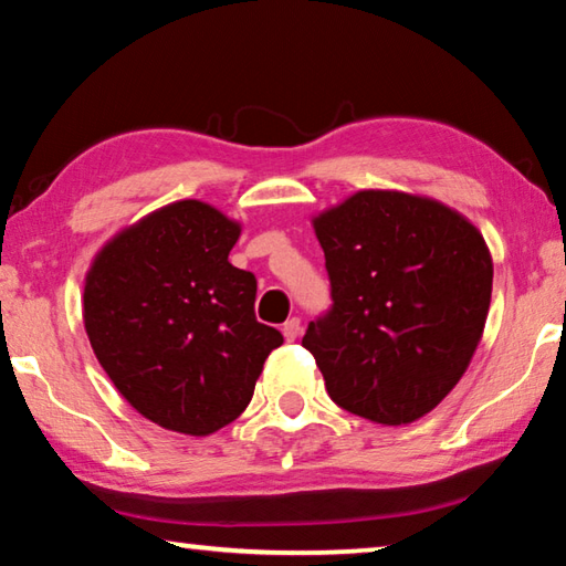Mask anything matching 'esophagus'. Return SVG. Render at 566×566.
Returning <instances> with one entry per match:
<instances>
[{"label": "esophagus", "mask_w": 566, "mask_h": 566, "mask_svg": "<svg viewBox=\"0 0 566 566\" xmlns=\"http://www.w3.org/2000/svg\"><path fill=\"white\" fill-rule=\"evenodd\" d=\"M282 334H284V339H286V342L300 339V334H302V319H300V317L286 319V322H284V327H282Z\"/></svg>", "instance_id": "34e87169"}]
</instances>
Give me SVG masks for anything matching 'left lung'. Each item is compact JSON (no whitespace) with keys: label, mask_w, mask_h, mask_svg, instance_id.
I'll list each match as a JSON object with an SVG mask.
<instances>
[{"label":"left lung","mask_w":566,"mask_h":566,"mask_svg":"<svg viewBox=\"0 0 566 566\" xmlns=\"http://www.w3.org/2000/svg\"><path fill=\"white\" fill-rule=\"evenodd\" d=\"M332 306L310 322L329 397L377 424H409L472 361L492 302L484 237L444 205L364 189L314 217Z\"/></svg>","instance_id":"8db88e82"}]
</instances>
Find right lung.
<instances>
[{
    "mask_svg": "<svg viewBox=\"0 0 566 566\" xmlns=\"http://www.w3.org/2000/svg\"><path fill=\"white\" fill-rule=\"evenodd\" d=\"M237 222L199 199L139 219L84 282V329L114 387L171 432L207 437L247 409L284 337L256 322V280L229 264Z\"/></svg>",
    "mask_w": 566,
    "mask_h": 566,
    "instance_id": "add662e5",
    "label": "right lung"
}]
</instances>
